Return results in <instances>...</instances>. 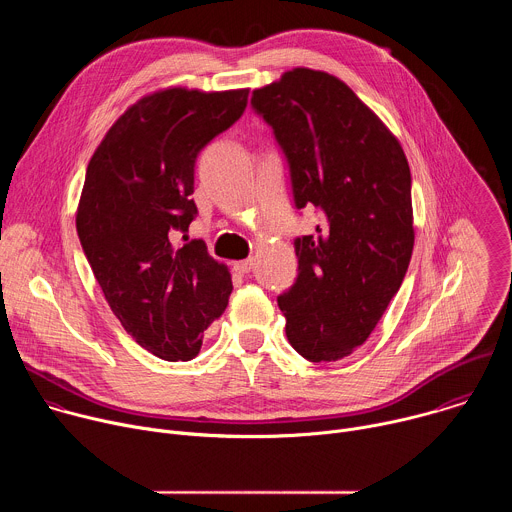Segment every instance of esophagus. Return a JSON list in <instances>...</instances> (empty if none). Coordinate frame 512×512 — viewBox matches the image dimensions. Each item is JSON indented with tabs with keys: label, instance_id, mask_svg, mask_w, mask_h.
I'll return each mask as SVG.
<instances>
[{
	"label": "esophagus",
	"instance_id": "1",
	"mask_svg": "<svg viewBox=\"0 0 512 512\" xmlns=\"http://www.w3.org/2000/svg\"><path fill=\"white\" fill-rule=\"evenodd\" d=\"M253 267H255V259H253V257H249V259H245V261H237V263L233 265V269H235L237 273H241V275L249 273Z\"/></svg>",
	"mask_w": 512,
	"mask_h": 512
}]
</instances>
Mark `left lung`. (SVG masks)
<instances>
[{
	"label": "left lung",
	"mask_w": 512,
	"mask_h": 512,
	"mask_svg": "<svg viewBox=\"0 0 512 512\" xmlns=\"http://www.w3.org/2000/svg\"><path fill=\"white\" fill-rule=\"evenodd\" d=\"M289 166L296 208L324 225L294 241L298 277L277 306L310 362L340 360L371 336L413 253L411 172L399 139L340 79L294 68L251 97Z\"/></svg>",
	"instance_id": "1"
}]
</instances>
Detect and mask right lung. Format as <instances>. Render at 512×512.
<instances>
[{
	"label": "right lung",
	"instance_id": "add662e5",
	"mask_svg": "<svg viewBox=\"0 0 512 512\" xmlns=\"http://www.w3.org/2000/svg\"><path fill=\"white\" fill-rule=\"evenodd\" d=\"M249 89L172 87L141 97L95 150L77 233L105 300L152 354L190 360L229 304L233 281L202 241L174 247L196 216L194 166L204 145L247 107Z\"/></svg>",
	"mask_w": 512,
	"mask_h": 512
}]
</instances>
